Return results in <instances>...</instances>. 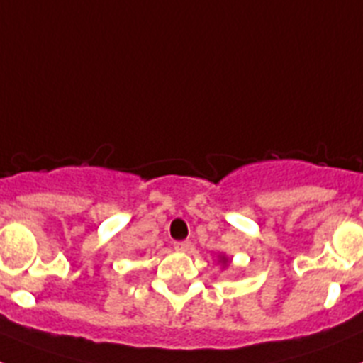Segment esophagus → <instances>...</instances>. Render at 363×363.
<instances>
[{
    "instance_id": "obj_1",
    "label": "esophagus",
    "mask_w": 363,
    "mask_h": 363,
    "mask_svg": "<svg viewBox=\"0 0 363 363\" xmlns=\"http://www.w3.org/2000/svg\"><path fill=\"white\" fill-rule=\"evenodd\" d=\"M174 249L178 252H187L189 249H191V242H187V240H185V242H176Z\"/></svg>"
}]
</instances>
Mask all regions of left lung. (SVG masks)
<instances>
[{"mask_svg":"<svg viewBox=\"0 0 363 363\" xmlns=\"http://www.w3.org/2000/svg\"><path fill=\"white\" fill-rule=\"evenodd\" d=\"M218 262H220V264L223 265V267H225V265L229 264V258H227L225 255H220V259H218Z\"/></svg>","mask_w":363,"mask_h":363,"instance_id":"obj_1","label":"left lung"}]
</instances>
